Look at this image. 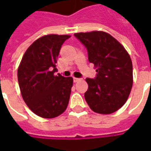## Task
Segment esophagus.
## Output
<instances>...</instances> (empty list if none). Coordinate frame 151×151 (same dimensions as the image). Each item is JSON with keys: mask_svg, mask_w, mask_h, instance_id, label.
<instances>
[{"mask_svg": "<svg viewBox=\"0 0 151 151\" xmlns=\"http://www.w3.org/2000/svg\"><path fill=\"white\" fill-rule=\"evenodd\" d=\"M81 80V78H73V82H78Z\"/></svg>", "mask_w": 151, "mask_h": 151, "instance_id": "34e87169", "label": "esophagus"}]
</instances>
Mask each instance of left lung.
I'll return each instance as SVG.
<instances>
[{
  "mask_svg": "<svg viewBox=\"0 0 151 151\" xmlns=\"http://www.w3.org/2000/svg\"><path fill=\"white\" fill-rule=\"evenodd\" d=\"M88 52L97 75L86 78L85 99L92 111L111 114L119 110L129 96L133 86V64L124 46L111 35L101 31L74 34Z\"/></svg>",
  "mask_w": 151,
  "mask_h": 151,
  "instance_id": "1",
  "label": "left lung"
}]
</instances>
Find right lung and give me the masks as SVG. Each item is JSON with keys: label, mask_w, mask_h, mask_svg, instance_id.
Returning <instances> with one entry per match:
<instances>
[{"label": "right lung", "mask_w": 151, "mask_h": 151, "mask_svg": "<svg viewBox=\"0 0 151 151\" xmlns=\"http://www.w3.org/2000/svg\"><path fill=\"white\" fill-rule=\"evenodd\" d=\"M70 35H47L29 47L18 69V80L23 100L35 114L55 118L65 111L73 78L56 72V63L63 43Z\"/></svg>", "instance_id": "obj_1"}]
</instances>
